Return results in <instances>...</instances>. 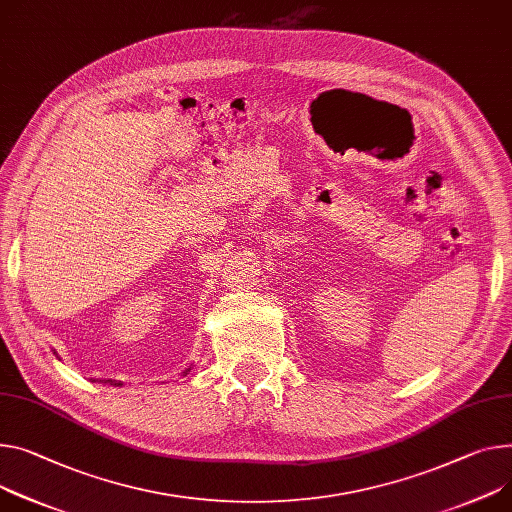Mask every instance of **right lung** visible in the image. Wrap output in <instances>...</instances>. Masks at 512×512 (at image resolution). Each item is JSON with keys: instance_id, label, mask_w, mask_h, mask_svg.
I'll return each mask as SVG.
<instances>
[{"instance_id": "1", "label": "right lung", "mask_w": 512, "mask_h": 512, "mask_svg": "<svg viewBox=\"0 0 512 512\" xmlns=\"http://www.w3.org/2000/svg\"><path fill=\"white\" fill-rule=\"evenodd\" d=\"M92 381H100V383H108V385H123V383H116L112 379H92Z\"/></svg>"}]
</instances>
